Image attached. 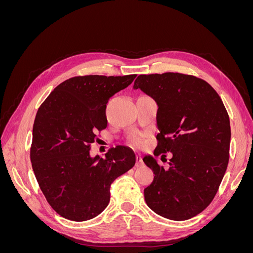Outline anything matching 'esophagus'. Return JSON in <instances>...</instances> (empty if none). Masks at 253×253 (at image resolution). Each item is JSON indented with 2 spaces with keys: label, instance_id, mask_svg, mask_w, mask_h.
Instances as JSON below:
<instances>
[{
  "label": "esophagus",
  "instance_id": "obj_1",
  "mask_svg": "<svg viewBox=\"0 0 253 253\" xmlns=\"http://www.w3.org/2000/svg\"><path fill=\"white\" fill-rule=\"evenodd\" d=\"M143 166L142 157L140 155H136V167H141Z\"/></svg>",
  "mask_w": 253,
  "mask_h": 253
}]
</instances>
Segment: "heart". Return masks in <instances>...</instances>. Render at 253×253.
<instances>
[{
    "label": "heart",
    "instance_id": "heart-1",
    "mask_svg": "<svg viewBox=\"0 0 253 253\" xmlns=\"http://www.w3.org/2000/svg\"><path fill=\"white\" fill-rule=\"evenodd\" d=\"M133 142H134L135 144H140V139L138 138V137H136V138L133 139Z\"/></svg>",
    "mask_w": 253,
    "mask_h": 253
}]
</instances>
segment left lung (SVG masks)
Segmentation results:
<instances>
[{"instance_id": "1", "label": "left lung", "mask_w": 253, "mask_h": 253, "mask_svg": "<svg viewBox=\"0 0 253 253\" xmlns=\"http://www.w3.org/2000/svg\"><path fill=\"white\" fill-rule=\"evenodd\" d=\"M133 87L158 106L154 155L172 154L169 169L143 157L155 174L145 203L163 217L189 219L210 205L227 169L231 129L225 105L208 82L190 75H140Z\"/></svg>"}]
</instances>
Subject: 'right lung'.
I'll use <instances>...</instances> for the list:
<instances>
[{
    "instance_id": "right-lung-1",
    "label": "right lung",
    "mask_w": 253,
    "mask_h": 253,
    "mask_svg": "<svg viewBox=\"0 0 253 253\" xmlns=\"http://www.w3.org/2000/svg\"><path fill=\"white\" fill-rule=\"evenodd\" d=\"M136 75L79 76L65 80L36 115L30 162L45 198L61 216L74 221L96 217L110 203L112 182L132 169V149L118 145L91 157L90 143L108 126L109 99Z\"/></svg>"
}]
</instances>
